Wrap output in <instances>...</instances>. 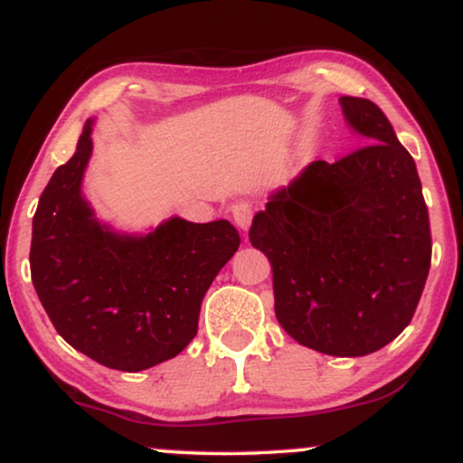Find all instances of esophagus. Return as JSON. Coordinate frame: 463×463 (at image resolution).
<instances>
[{
  "label": "esophagus",
  "mask_w": 463,
  "mask_h": 463,
  "mask_svg": "<svg viewBox=\"0 0 463 463\" xmlns=\"http://www.w3.org/2000/svg\"><path fill=\"white\" fill-rule=\"evenodd\" d=\"M232 220H235L237 228L248 231L250 224H252V206L248 202H239V204L232 206Z\"/></svg>",
  "instance_id": "obj_1"
}]
</instances>
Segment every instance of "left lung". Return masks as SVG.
<instances>
[{
  "label": "left lung",
  "mask_w": 463,
  "mask_h": 463,
  "mask_svg": "<svg viewBox=\"0 0 463 463\" xmlns=\"http://www.w3.org/2000/svg\"><path fill=\"white\" fill-rule=\"evenodd\" d=\"M365 146L313 161L254 215L250 243L272 263L276 320L302 346L364 357L402 333L431 268L416 163L383 110L339 98Z\"/></svg>",
  "instance_id": "1"
}]
</instances>
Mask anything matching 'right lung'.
<instances>
[{
    "instance_id": "obj_1",
    "label": "right lung",
    "mask_w": 463,
    "mask_h": 463,
    "mask_svg": "<svg viewBox=\"0 0 463 463\" xmlns=\"http://www.w3.org/2000/svg\"><path fill=\"white\" fill-rule=\"evenodd\" d=\"M91 132L87 119L76 154L41 194L32 220V283L69 346L106 368L139 372L187 348L202 298L241 239L228 220L169 217L143 235L99 222L82 195Z\"/></svg>"
}]
</instances>
